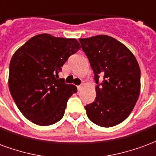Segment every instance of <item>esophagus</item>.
I'll list each match as a JSON object with an SVG mask.
<instances>
[{
    "mask_svg": "<svg viewBox=\"0 0 156 156\" xmlns=\"http://www.w3.org/2000/svg\"><path fill=\"white\" fill-rule=\"evenodd\" d=\"M83 86V84H81V85H80V86H77V88H78V90H80L81 89V87Z\"/></svg>",
    "mask_w": 156,
    "mask_h": 156,
    "instance_id": "esophagus-1",
    "label": "esophagus"
}]
</instances>
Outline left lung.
I'll return each instance as SVG.
<instances>
[{"label":"left lung","mask_w":156,"mask_h":156,"mask_svg":"<svg viewBox=\"0 0 156 156\" xmlns=\"http://www.w3.org/2000/svg\"><path fill=\"white\" fill-rule=\"evenodd\" d=\"M95 80V101L85 106L93 123L112 127L131 113L140 92V70L126 45L105 35L79 39Z\"/></svg>","instance_id":"8db88e82"}]
</instances>
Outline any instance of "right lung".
Listing matches in <instances>:
<instances>
[{"label":"right lung","instance_id":"right-lung-1","mask_svg":"<svg viewBox=\"0 0 156 156\" xmlns=\"http://www.w3.org/2000/svg\"><path fill=\"white\" fill-rule=\"evenodd\" d=\"M80 48L78 41L49 34L33 36L15 52L8 85L18 109L38 126H51L63 117L76 86L59 79L65 62Z\"/></svg>","mask_w":156,"mask_h":156}]
</instances>
